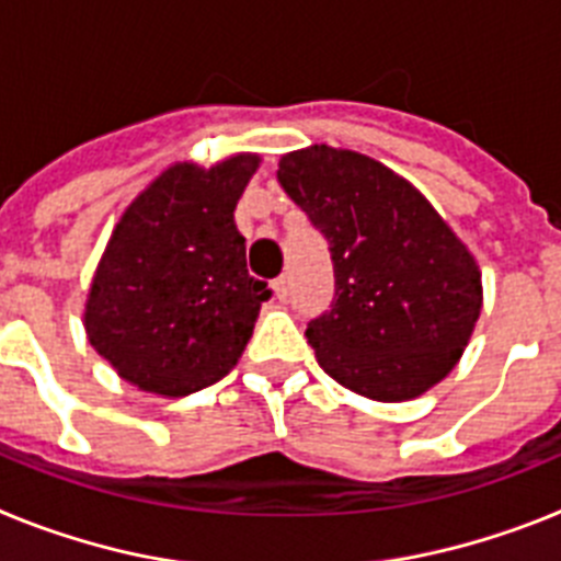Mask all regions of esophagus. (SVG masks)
I'll return each mask as SVG.
<instances>
[{"instance_id":"34e87169","label":"esophagus","mask_w":561,"mask_h":561,"mask_svg":"<svg viewBox=\"0 0 561 561\" xmlns=\"http://www.w3.org/2000/svg\"><path fill=\"white\" fill-rule=\"evenodd\" d=\"M272 291H275V300H280V304H284L286 297H289V286H286V277H275V280H272Z\"/></svg>"}]
</instances>
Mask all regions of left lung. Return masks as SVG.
<instances>
[{"label": "left lung", "mask_w": 561, "mask_h": 561, "mask_svg": "<svg viewBox=\"0 0 561 561\" xmlns=\"http://www.w3.org/2000/svg\"><path fill=\"white\" fill-rule=\"evenodd\" d=\"M277 180L334 261V306L306 329L320 368L374 401L435 388L483 309L469 247L419 187L365 153L300 148L280 157Z\"/></svg>", "instance_id": "obj_1"}]
</instances>
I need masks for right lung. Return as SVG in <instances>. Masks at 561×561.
<instances>
[{
    "mask_svg": "<svg viewBox=\"0 0 561 561\" xmlns=\"http://www.w3.org/2000/svg\"><path fill=\"white\" fill-rule=\"evenodd\" d=\"M261 165L173 162L123 210L87 295L92 348L137 390L180 399L225 379L272 295L247 272L238 199Z\"/></svg>",
    "mask_w": 561,
    "mask_h": 561,
    "instance_id": "right-lung-1",
    "label": "right lung"
}]
</instances>
